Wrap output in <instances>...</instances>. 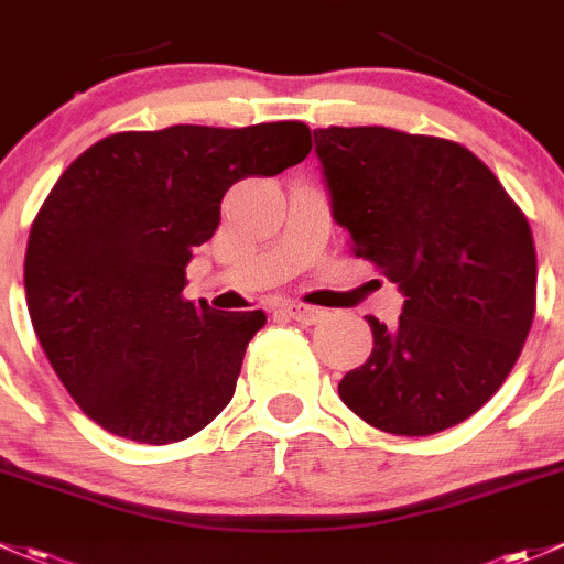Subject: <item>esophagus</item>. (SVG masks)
<instances>
[{"instance_id": "1", "label": "esophagus", "mask_w": 564, "mask_h": 564, "mask_svg": "<svg viewBox=\"0 0 564 564\" xmlns=\"http://www.w3.org/2000/svg\"><path fill=\"white\" fill-rule=\"evenodd\" d=\"M283 311H286L292 319L303 322V325H316V322L325 319V311L316 308V305H305V303H286L283 305Z\"/></svg>"}]
</instances>
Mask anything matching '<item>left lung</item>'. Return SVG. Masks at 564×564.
Instances as JSON below:
<instances>
[{
    "instance_id": "1",
    "label": "left lung",
    "mask_w": 564,
    "mask_h": 564,
    "mask_svg": "<svg viewBox=\"0 0 564 564\" xmlns=\"http://www.w3.org/2000/svg\"><path fill=\"white\" fill-rule=\"evenodd\" d=\"M349 250L404 294L393 327L338 397L391 435H435L477 413L521 355L538 305V256L521 206L455 140L386 126L314 131Z\"/></svg>"
}]
</instances>
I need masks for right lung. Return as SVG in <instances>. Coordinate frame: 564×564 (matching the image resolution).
Masks as SVG:
<instances>
[{
  "instance_id": "add662e5",
  "label": "right lung",
  "mask_w": 564,
  "mask_h": 564,
  "mask_svg": "<svg viewBox=\"0 0 564 564\" xmlns=\"http://www.w3.org/2000/svg\"><path fill=\"white\" fill-rule=\"evenodd\" d=\"M311 151L300 120L118 131L76 156L43 200L24 259L32 327L65 391L137 444L189 438L231 402L264 311L184 297L223 195Z\"/></svg>"
}]
</instances>
